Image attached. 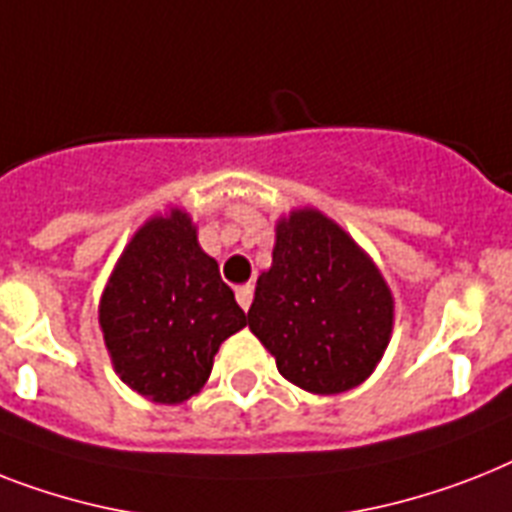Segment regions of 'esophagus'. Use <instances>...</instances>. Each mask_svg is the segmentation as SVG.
<instances>
[{
	"mask_svg": "<svg viewBox=\"0 0 512 512\" xmlns=\"http://www.w3.org/2000/svg\"><path fill=\"white\" fill-rule=\"evenodd\" d=\"M252 294H255V289H252V284H244L236 289V302L242 305V310L247 313L249 305H252Z\"/></svg>",
	"mask_w": 512,
	"mask_h": 512,
	"instance_id": "1",
	"label": "esophagus"
}]
</instances>
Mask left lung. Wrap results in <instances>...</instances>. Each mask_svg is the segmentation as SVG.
Listing matches in <instances>:
<instances>
[{
	"label": "left lung",
	"instance_id": "1",
	"mask_svg": "<svg viewBox=\"0 0 512 512\" xmlns=\"http://www.w3.org/2000/svg\"><path fill=\"white\" fill-rule=\"evenodd\" d=\"M247 323L286 381L342 394L381 363L394 297L371 255L336 220L299 207L278 218L273 263L257 278Z\"/></svg>",
	"mask_w": 512,
	"mask_h": 512
}]
</instances>
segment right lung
Listing matches in <instances>:
<instances>
[{
	"label": "right lung",
	"mask_w": 512,
	"mask_h": 512,
	"mask_svg": "<svg viewBox=\"0 0 512 512\" xmlns=\"http://www.w3.org/2000/svg\"><path fill=\"white\" fill-rule=\"evenodd\" d=\"M244 326V310L181 207L152 215L131 236L99 299L112 368L160 405L199 394L220 344Z\"/></svg>",
	"instance_id": "1"
}]
</instances>
